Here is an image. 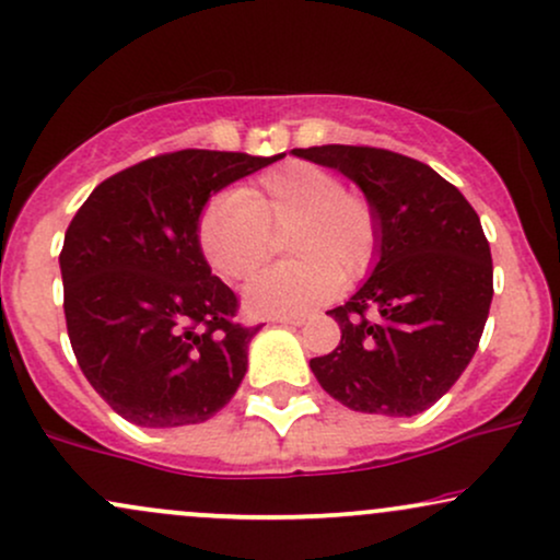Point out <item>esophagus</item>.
Masks as SVG:
<instances>
[{
  "label": "esophagus",
  "instance_id": "obj_1",
  "mask_svg": "<svg viewBox=\"0 0 560 560\" xmlns=\"http://www.w3.org/2000/svg\"><path fill=\"white\" fill-rule=\"evenodd\" d=\"M273 323H281V326H302L305 315H281V318H273Z\"/></svg>",
  "mask_w": 560,
  "mask_h": 560
}]
</instances>
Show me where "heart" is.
I'll list each match as a JSON object with an SVG mask.
<instances>
[{"label": "heart", "instance_id": "1", "mask_svg": "<svg viewBox=\"0 0 560 560\" xmlns=\"http://www.w3.org/2000/svg\"><path fill=\"white\" fill-rule=\"evenodd\" d=\"M284 226L281 245L292 262L253 276L245 305L255 315L305 313L339 281L365 273L378 247L373 203L307 161H284L245 190L213 198L200 213L198 245L221 279L242 281L266 260L271 232Z\"/></svg>", "mask_w": 560, "mask_h": 560}]
</instances>
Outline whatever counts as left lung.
I'll use <instances>...</instances> for the list:
<instances>
[{
    "label": "left lung",
    "instance_id": "1",
    "mask_svg": "<svg viewBox=\"0 0 560 560\" xmlns=\"http://www.w3.org/2000/svg\"><path fill=\"white\" fill-rule=\"evenodd\" d=\"M341 172L378 213V262L328 310L341 341L310 360L323 390L354 412L412 417L459 381L493 300L480 215L422 161L370 145L294 148Z\"/></svg>",
    "mask_w": 560,
    "mask_h": 560
}]
</instances>
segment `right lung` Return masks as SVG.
I'll return each instance as SVG.
<instances>
[{
    "label": "right lung",
    "mask_w": 560,
    "mask_h": 560,
    "mask_svg": "<svg viewBox=\"0 0 560 560\" xmlns=\"http://www.w3.org/2000/svg\"><path fill=\"white\" fill-rule=\"evenodd\" d=\"M281 156L161 153L101 182L67 226L59 268L72 352L132 425H195L237 394L260 326L234 320L237 294L211 273L198 221L213 192Z\"/></svg>",
    "instance_id": "obj_1"
}]
</instances>
